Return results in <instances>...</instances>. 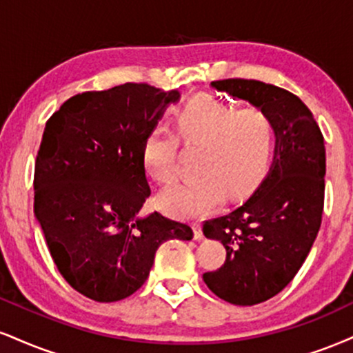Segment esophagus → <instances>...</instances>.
Here are the masks:
<instances>
[{"mask_svg":"<svg viewBox=\"0 0 353 353\" xmlns=\"http://www.w3.org/2000/svg\"><path fill=\"white\" fill-rule=\"evenodd\" d=\"M192 228H194V239L195 240H202L203 233H202L201 222H192Z\"/></svg>","mask_w":353,"mask_h":353,"instance_id":"1","label":"esophagus"}]
</instances>
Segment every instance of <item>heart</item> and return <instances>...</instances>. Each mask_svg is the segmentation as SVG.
<instances>
[{
	"label": "heart",
	"instance_id": "obj_1",
	"mask_svg": "<svg viewBox=\"0 0 353 353\" xmlns=\"http://www.w3.org/2000/svg\"><path fill=\"white\" fill-rule=\"evenodd\" d=\"M176 136L154 128L143 143V168L158 184L176 176L179 141L202 148L197 163L201 177L174 184L158 197V205L174 217H199L217 209L225 194L232 201L252 194L265 179L273 159L276 128L260 107L236 110L214 97L185 105L174 121Z\"/></svg>",
	"mask_w": 353,
	"mask_h": 353
}]
</instances>
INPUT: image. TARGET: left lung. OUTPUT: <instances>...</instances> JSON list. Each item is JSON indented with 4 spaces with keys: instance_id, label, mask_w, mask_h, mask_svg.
Segmentation results:
<instances>
[{
    "instance_id": "8db88e82",
    "label": "left lung",
    "mask_w": 353,
    "mask_h": 353,
    "mask_svg": "<svg viewBox=\"0 0 353 353\" xmlns=\"http://www.w3.org/2000/svg\"><path fill=\"white\" fill-rule=\"evenodd\" d=\"M212 87L271 114L276 128L268 176L252 197L223 217L203 222L227 258L203 273L209 290L235 305H254L281 292L298 273L321 228L325 190L324 136L294 93L260 80H215Z\"/></svg>"
}]
</instances>
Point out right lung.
<instances>
[{
	"label": "right lung",
	"instance_id": "1",
	"mask_svg": "<svg viewBox=\"0 0 353 353\" xmlns=\"http://www.w3.org/2000/svg\"><path fill=\"white\" fill-rule=\"evenodd\" d=\"M179 92L128 82L63 101L46 123L34 168V214L67 283L97 303L143 286L164 241L189 225L138 217L151 195L143 143Z\"/></svg>",
	"mask_w": 353,
	"mask_h": 353
}]
</instances>
